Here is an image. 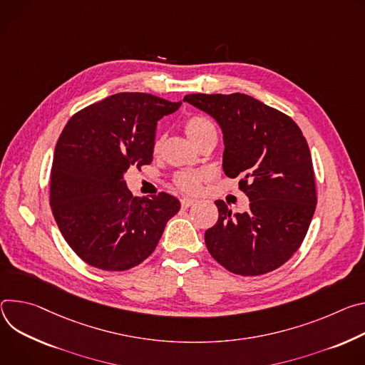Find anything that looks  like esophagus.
<instances>
[{
    "mask_svg": "<svg viewBox=\"0 0 365 365\" xmlns=\"http://www.w3.org/2000/svg\"><path fill=\"white\" fill-rule=\"evenodd\" d=\"M194 203H195V200H194V198H188V197L181 198V207H182V209H187V207L192 206Z\"/></svg>",
    "mask_w": 365,
    "mask_h": 365,
    "instance_id": "esophagus-1",
    "label": "esophagus"
}]
</instances>
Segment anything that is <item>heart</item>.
I'll return each instance as SVG.
<instances>
[{"mask_svg":"<svg viewBox=\"0 0 365 365\" xmlns=\"http://www.w3.org/2000/svg\"><path fill=\"white\" fill-rule=\"evenodd\" d=\"M185 132L188 138L198 146L201 142L206 140L207 138L217 135L215 125L205 115H191L185 120ZM164 145V138L158 136L153 142V153H159ZM175 185L185 191V192H195L201 182L205 181V174L195 173V171H182L175 175Z\"/></svg>","mask_w":365,"mask_h":365,"instance_id":"b5f03b06","label":"heart"}]
</instances>
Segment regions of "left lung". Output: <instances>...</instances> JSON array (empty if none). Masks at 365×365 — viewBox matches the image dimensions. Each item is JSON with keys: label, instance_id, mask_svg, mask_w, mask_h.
Here are the masks:
<instances>
[{"label": "left lung", "instance_id": "1", "mask_svg": "<svg viewBox=\"0 0 365 365\" xmlns=\"http://www.w3.org/2000/svg\"><path fill=\"white\" fill-rule=\"evenodd\" d=\"M223 133V171L239 177L250 210L232 213L216 200L217 223L205 233L210 255L239 275H261L299 250L316 209L309 145L294 121L247 94H188Z\"/></svg>", "mask_w": 365, "mask_h": 365}]
</instances>
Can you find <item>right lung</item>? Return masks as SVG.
<instances>
[{"instance_id":"add662e5","label":"right lung","mask_w":365,"mask_h":365,"mask_svg":"<svg viewBox=\"0 0 365 365\" xmlns=\"http://www.w3.org/2000/svg\"><path fill=\"white\" fill-rule=\"evenodd\" d=\"M143 93H120L78 111L55 148L51 207L73 252L91 267L125 271L156 248L181 207L167 194L133 197L125 174L153 158L158 121L180 108Z\"/></svg>"}]
</instances>
